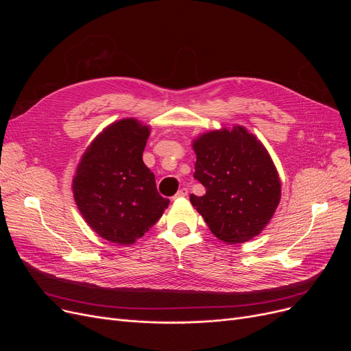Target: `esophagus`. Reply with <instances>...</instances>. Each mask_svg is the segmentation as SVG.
I'll list each match as a JSON object with an SVG mask.
<instances>
[{"instance_id":"1","label":"esophagus","mask_w":351,"mask_h":351,"mask_svg":"<svg viewBox=\"0 0 351 351\" xmlns=\"http://www.w3.org/2000/svg\"><path fill=\"white\" fill-rule=\"evenodd\" d=\"M188 196V189L186 188H182L178 191V193L173 196V199H179V197H185Z\"/></svg>"}]
</instances>
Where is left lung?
<instances>
[{"label":"left lung","instance_id":"1","mask_svg":"<svg viewBox=\"0 0 351 351\" xmlns=\"http://www.w3.org/2000/svg\"><path fill=\"white\" fill-rule=\"evenodd\" d=\"M192 147L193 176L206 189L204 196L191 195L192 206L222 242H249L269 225L282 196V182L265 145L234 125L196 136Z\"/></svg>","mask_w":351,"mask_h":351}]
</instances>
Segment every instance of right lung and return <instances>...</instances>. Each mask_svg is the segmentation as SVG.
I'll return each mask as SVG.
<instances>
[{
	"label": "right lung",
	"instance_id": "obj_1",
	"mask_svg": "<svg viewBox=\"0 0 351 351\" xmlns=\"http://www.w3.org/2000/svg\"><path fill=\"white\" fill-rule=\"evenodd\" d=\"M149 134L151 128L136 118L112 122L89 143L77 166L73 200L88 226L108 242L134 245L169 206L142 160Z\"/></svg>",
	"mask_w": 351,
	"mask_h": 351
}]
</instances>
